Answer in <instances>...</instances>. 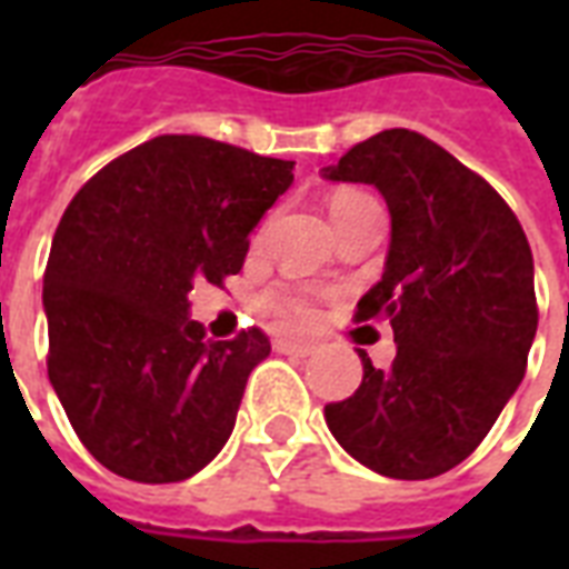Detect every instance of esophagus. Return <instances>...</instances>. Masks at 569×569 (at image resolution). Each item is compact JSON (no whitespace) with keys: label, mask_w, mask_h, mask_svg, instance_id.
<instances>
[{"label":"esophagus","mask_w":569,"mask_h":569,"mask_svg":"<svg viewBox=\"0 0 569 569\" xmlns=\"http://www.w3.org/2000/svg\"><path fill=\"white\" fill-rule=\"evenodd\" d=\"M274 348L280 351V355H295V357H310L312 351H316V346L307 342V339H277Z\"/></svg>","instance_id":"obj_1"}]
</instances>
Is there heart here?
<instances>
[{"instance_id": "heart-1", "label": "heart", "mask_w": 569, "mask_h": 569, "mask_svg": "<svg viewBox=\"0 0 569 569\" xmlns=\"http://www.w3.org/2000/svg\"><path fill=\"white\" fill-rule=\"evenodd\" d=\"M372 203V197L363 194V191L357 189H339L330 194L328 200V209H330V218L333 223L348 218L351 212H357L360 206ZM277 310L283 316L286 321H310L312 319V307L307 303V298L301 295H283V298H277Z\"/></svg>"}]
</instances>
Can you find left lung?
Here are the masks:
<instances>
[{
    "label": "left lung",
    "mask_w": 569,
    "mask_h": 569,
    "mask_svg": "<svg viewBox=\"0 0 569 569\" xmlns=\"http://www.w3.org/2000/svg\"><path fill=\"white\" fill-rule=\"evenodd\" d=\"M366 182L389 209L383 274L357 321L389 319L396 360L325 407L337 442L387 478L422 481L467 460L517 392L538 330L535 259L511 206L431 138L383 129L321 171Z\"/></svg>",
    "instance_id": "obj_1"
}]
</instances>
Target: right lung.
Instances as JSON below:
<instances>
[{"label": "right lung", "mask_w": 569, "mask_h": 569, "mask_svg": "<svg viewBox=\"0 0 569 569\" xmlns=\"http://www.w3.org/2000/svg\"><path fill=\"white\" fill-rule=\"evenodd\" d=\"M292 168L203 136H159L67 206L43 274L49 383L114 476L186 481L230 440L271 342L259 328L206 339L189 292L239 274L248 236L292 186Z\"/></svg>", "instance_id": "right-lung-1"}]
</instances>
